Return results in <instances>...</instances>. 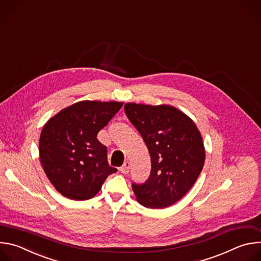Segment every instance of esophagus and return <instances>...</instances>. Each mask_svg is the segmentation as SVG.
I'll use <instances>...</instances> for the list:
<instances>
[{"label": "esophagus", "mask_w": 261, "mask_h": 261, "mask_svg": "<svg viewBox=\"0 0 261 261\" xmlns=\"http://www.w3.org/2000/svg\"><path fill=\"white\" fill-rule=\"evenodd\" d=\"M130 162L129 161H127V162H125L124 164H123V166L121 167V172L123 173V174H127L128 172H129V170H130Z\"/></svg>", "instance_id": "obj_1"}]
</instances>
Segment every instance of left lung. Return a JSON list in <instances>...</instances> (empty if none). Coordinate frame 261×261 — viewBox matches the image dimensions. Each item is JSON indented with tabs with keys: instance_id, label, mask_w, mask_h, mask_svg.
I'll return each mask as SVG.
<instances>
[{
	"instance_id": "1",
	"label": "left lung",
	"mask_w": 261,
	"mask_h": 261,
	"mask_svg": "<svg viewBox=\"0 0 261 261\" xmlns=\"http://www.w3.org/2000/svg\"><path fill=\"white\" fill-rule=\"evenodd\" d=\"M124 108L152 161L148 179L132 185L136 200L145 207H167L192 188L202 170L205 148L201 133L190 117L169 104L129 102Z\"/></svg>"
}]
</instances>
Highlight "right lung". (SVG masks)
Listing matches in <instances>:
<instances>
[{"label":"right lung","instance_id":"1","mask_svg":"<svg viewBox=\"0 0 261 261\" xmlns=\"http://www.w3.org/2000/svg\"><path fill=\"white\" fill-rule=\"evenodd\" d=\"M124 102L84 100L60 110L43 126L39 157L43 170L63 196L87 200L101 189L117 168L109 166L107 150L98 132L122 108Z\"/></svg>","mask_w":261,"mask_h":261}]
</instances>
